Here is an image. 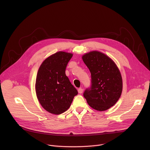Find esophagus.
<instances>
[{"mask_svg":"<svg viewBox=\"0 0 150 150\" xmlns=\"http://www.w3.org/2000/svg\"><path fill=\"white\" fill-rule=\"evenodd\" d=\"M78 93H79V94H82V92H83V89L81 88H78Z\"/></svg>","mask_w":150,"mask_h":150,"instance_id":"esophagus-1","label":"esophagus"}]
</instances>
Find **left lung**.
<instances>
[{"mask_svg":"<svg viewBox=\"0 0 150 150\" xmlns=\"http://www.w3.org/2000/svg\"><path fill=\"white\" fill-rule=\"evenodd\" d=\"M82 60L91 72V86L83 96L91 108L104 111L114 105L122 91V79L115 62L99 52L84 54Z\"/></svg>","mask_w":150,"mask_h":150,"instance_id":"8db88e82","label":"left lung"}]
</instances>
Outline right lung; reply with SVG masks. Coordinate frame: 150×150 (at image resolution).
<instances>
[{
  "instance_id": "right-lung-1",
  "label": "right lung",
  "mask_w": 150,
  "mask_h": 150,
  "mask_svg": "<svg viewBox=\"0 0 150 150\" xmlns=\"http://www.w3.org/2000/svg\"><path fill=\"white\" fill-rule=\"evenodd\" d=\"M72 54L59 52L47 58L37 73L35 91L38 100L46 110L60 115L67 111L78 91L66 75Z\"/></svg>"
}]
</instances>
